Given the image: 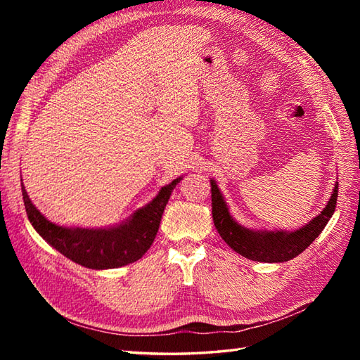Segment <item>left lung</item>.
Returning <instances> with one entry per match:
<instances>
[{"label":"left lung","mask_w":360,"mask_h":360,"mask_svg":"<svg viewBox=\"0 0 360 360\" xmlns=\"http://www.w3.org/2000/svg\"><path fill=\"white\" fill-rule=\"evenodd\" d=\"M210 187L212 217L221 238L244 258L263 263H283L288 262V259L295 258L298 254H302V252L317 238L319 233L323 231L328 221L333 217L339 192V184L335 182L331 200L328 201L326 207L322 210V213L312 221H309V224L298 229V231L257 232L249 231V229L236 224L232 217L229 215L227 205L213 179L210 181Z\"/></svg>","instance_id":"left-lung-1"}]
</instances>
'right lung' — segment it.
Returning a JSON list of instances; mask_svg holds the SVG:
<instances>
[{
  "mask_svg": "<svg viewBox=\"0 0 360 360\" xmlns=\"http://www.w3.org/2000/svg\"><path fill=\"white\" fill-rule=\"evenodd\" d=\"M181 178L160 188L159 195L131 219L111 229L60 227L46 219L30 202L21 184L22 201L30 224L35 231L66 258L89 269H112L139 259L156 238L160 218L170 195Z\"/></svg>",
  "mask_w": 360,
  "mask_h": 360,
  "instance_id": "add662e5",
  "label": "right lung"
}]
</instances>
